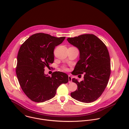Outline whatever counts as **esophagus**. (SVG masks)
Instances as JSON below:
<instances>
[{
  "label": "esophagus",
  "instance_id": "obj_1",
  "mask_svg": "<svg viewBox=\"0 0 129 129\" xmlns=\"http://www.w3.org/2000/svg\"><path fill=\"white\" fill-rule=\"evenodd\" d=\"M72 77H71V75H69V82L70 83H72Z\"/></svg>",
  "mask_w": 129,
  "mask_h": 129
}]
</instances>
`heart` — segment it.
Segmentation results:
<instances>
[{"label": "heart", "instance_id": "heart-1", "mask_svg": "<svg viewBox=\"0 0 129 129\" xmlns=\"http://www.w3.org/2000/svg\"><path fill=\"white\" fill-rule=\"evenodd\" d=\"M66 70H67V69H66Z\"/></svg>", "mask_w": 129, "mask_h": 129}]
</instances>
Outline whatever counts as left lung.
<instances>
[{"mask_svg": "<svg viewBox=\"0 0 129 129\" xmlns=\"http://www.w3.org/2000/svg\"><path fill=\"white\" fill-rule=\"evenodd\" d=\"M67 41L79 51V59L73 74L84 73V79L80 82L77 79H72L77 85V89L71 95L81 102H92L101 95L110 77V58L108 49L101 40L93 34L68 38Z\"/></svg>", "mask_w": 129, "mask_h": 129, "instance_id": "left-lung-1", "label": "left lung"}]
</instances>
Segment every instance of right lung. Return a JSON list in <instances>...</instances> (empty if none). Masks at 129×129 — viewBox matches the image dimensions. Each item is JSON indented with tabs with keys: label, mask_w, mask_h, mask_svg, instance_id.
I'll use <instances>...</instances> for the list:
<instances>
[{
	"label": "right lung",
	"mask_w": 129,
	"mask_h": 129,
	"mask_svg": "<svg viewBox=\"0 0 129 129\" xmlns=\"http://www.w3.org/2000/svg\"><path fill=\"white\" fill-rule=\"evenodd\" d=\"M65 38L37 33L21 46L16 73L22 90L32 101L44 102L53 98L58 87L68 82L69 76L64 73L55 72L51 76L44 73L45 67H49L54 61L55 46Z\"/></svg>",
	"instance_id": "obj_1"
}]
</instances>
